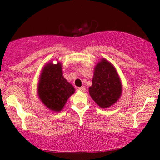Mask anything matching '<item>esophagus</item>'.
Listing matches in <instances>:
<instances>
[{
    "instance_id": "obj_1",
    "label": "esophagus",
    "mask_w": 160,
    "mask_h": 160,
    "mask_svg": "<svg viewBox=\"0 0 160 160\" xmlns=\"http://www.w3.org/2000/svg\"><path fill=\"white\" fill-rule=\"evenodd\" d=\"M78 90L79 92H84L85 91V87H81V88H79L78 89Z\"/></svg>"
}]
</instances>
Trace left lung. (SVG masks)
<instances>
[{
    "instance_id": "left-lung-1",
    "label": "left lung",
    "mask_w": 160,
    "mask_h": 160,
    "mask_svg": "<svg viewBox=\"0 0 160 160\" xmlns=\"http://www.w3.org/2000/svg\"><path fill=\"white\" fill-rule=\"evenodd\" d=\"M89 93L102 109L109 108L118 102L122 94V83L113 65L102 58L94 69L92 84Z\"/></svg>"
}]
</instances>
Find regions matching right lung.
<instances>
[{
	"instance_id": "right-lung-1",
	"label": "right lung",
	"mask_w": 160,
	"mask_h": 160,
	"mask_svg": "<svg viewBox=\"0 0 160 160\" xmlns=\"http://www.w3.org/2000/svg\"><path fill=\"white\" fill-rule=\"evenodd\" d=\"M75 88L63 75L62 63L48 62L40 73L37 86L38 97L44 106L55 112L63 109Z\"/></svg>"
}]
</instances>
